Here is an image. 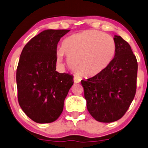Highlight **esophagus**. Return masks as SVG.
I'll return each instance as SVG.
<instances>
[{"instance_id":"34e87169","label":"esophagus","mask_w":148,"mask_h":148,"mask_svg":"<svg viewBox=\"0 0 148 148\" xmlns=\"http://www.w3.org/2000/svg\"><path fill=\"white\" fill-rule=\"evenodd\" d=\"M73 80H74V82L75 83H79V82H80V78L79 77H77V76H74V78H73Z\"/></svg>"}]
</instances>
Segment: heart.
I'll list each match as a JSON object with an SVG mask.
<instances>
[{"instance_id": "1", "label": "heart", "mask_w": 148, "mask_h": 148, "mask_svg": "<svg viewBox=\"0 0 148 148\" xmlns=\"http://www.w3.org/2000/svg\"><path fill=\"white\" fill-rule=\"evenodd\" d=\"M116 44L112 36L99 30L90 29L66 37L56 52L57 61L64 55L71 68L85 77H94L109 67L115 57Z\"/></svg>"}]
</instances>
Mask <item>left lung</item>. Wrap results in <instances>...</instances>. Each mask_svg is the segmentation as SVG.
<instances>
[{
	"label": "left lung",
	"mask_w": 148,
	"mask_h": 148,
	"mask_svg": "<svg viewBox=\"0 0 148 148\" xmlns=\"http://www.w3.org/2000/svg\"><path fill=\"white\" fill-rule=\"evenodd\" d=\"M115 57L109 67L94 77L81 80L88 112L103 123L116 121L123 116L136 92L138 63L131 46L120 36L114 38Z\"/></svg>",
	"instance_id": "obj_1"
}]
</instances>
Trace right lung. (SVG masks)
Listing matches in <instances>:
<instances>
[{
  "instance_id": "obj_1",
  "label": "right lung",
  "mask_w": 148,
  "mask_h": 148,
  "mask_svg": "<svg viewBox=\"0 0 148 148\" xmlns=\"http://www.w3.org/2000/svg\"><path fill=\"white\" fill-rule=\"evenodd\" d=\"M69 29H47L25 46L16 73L18 102L29 118L51 123L63 109L73 76L56 71L57 44Z\"/></svg>"
}]
</instances>
